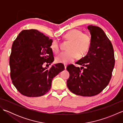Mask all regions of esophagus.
<instances>
[{"label":"esophagus","instance_id":"1","mask_svg":"<svg viewBox=\"0 0 123 123\" xmlns=\"http://www.w3.org/2000/svg\"><path fill=\"white\" fill-rule=\"evenodd\" d=\"M64 68H65V69H66L67 67V64H64Z\"/></svg>","mask_w":123,"mask_h":123}]
</instances>
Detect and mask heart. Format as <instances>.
Listing matches in <instances>:
<instances>
[{"label":"heart","instance_id":"b5f03b06","mask_svg":"<svg viewBox=\"0 0 123 123\" xmlns=\"http://www.w3.org/2000/svg\"><path fill=\"white\" fill-rule=\"evenodd\" d=\"M63 38L65 40L70 41L67 47L68 51L63 52L57 56L55 60L57 62L68 63L77 58V56L81 57L87 53L91 46V38L87 33H83L78 29H72L64 34ZM51 49L54 53L60 51V45L56 40L53 41L51 44Z\"/></svg>","mask_w":123,"mask_h":123}]
</instances>
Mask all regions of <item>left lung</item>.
<instances>
[{"label": "left lung", "instance_id": "obj_1", "mask_svg": "<svg viewBox=\"0 0 123 123\" xmlns=\"http://www.w3.org/2000/svg\"><path fill=\"white\" fill-rule=\"evenodd\" d=\"M91 43L87 55L76 62L81 68L70 64L67 80L69 89L77 95L91 97L101 92L110 81L115 66L114 49L101 28L89 25Z\"/></svg>", "mask_w": 123, "mask_h": 123}]
</instances>
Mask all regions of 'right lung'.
<instances>
[{"instance_id":"add662e5","label":"right lung","mask_w":123,"mask_h":123,"mask_svg":"<svg viewBox=\"0 0 123 123\" xmlns=\"http://www.w3.org/2000/svg\"><path fill=\"white\" fill-rule=\"evenodd\" d=\"M48 36L36 30L22 31L12 43L9 57L10 77L13 85L23 95L40 97L50 90L52 80L63 71L62 63L44 68L54 61ZM46 64V65H47Z\"/></svg>"}]
</instances>
